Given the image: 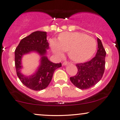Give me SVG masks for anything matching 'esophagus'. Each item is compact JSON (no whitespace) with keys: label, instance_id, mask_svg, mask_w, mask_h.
Segmentation results:
<instances>
[{"label":"esophagus","instance_id":"obj_1","mask_svg":"<svg viewBox=\"0 0 120 120\" xmlns=\"http://www.w3.org/2000/svg\"><path fill=\"white\" fill-rule=\"evenodd\" d=\"M69 61H65L64 63H63V65H67V64H69Z\"/></svg>","mask_w":120,"mask_h":120}]
</instances>
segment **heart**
Wrapping results in <instances>:
<instances>
[{"label": "heart", "instance_id": "obj_1", "mask_svg": "<svg viewBox=\"0 0 120 120\" xmlns=\"http://www.w3.org/2000/svg\"><path fill=\"white\" fill-rule=\"evenodd\" d=\"M50 45L55 54L61 56L68 51L73 61L83 62L92 57L96 50V41L93 37L79 32H64L60 34L58 41L51 40Z\"/></svg>", "mask_w": 120, "mask_h": 120}]
</instances>
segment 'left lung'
<instances>
[{"label": "left lung", "instance_id": "1", "mask_svg": "<svg viewBox=\"0 0 120 120\" xmlns=\"http://www.w3.org/2000/svg\"><path fill=\"white\" fill-rule=\"evenodd\" d=\"M98 49L96 56L88 61L76 64L78 71L70 78L71 83L80 89H86L96 84L103 76L105 69L106 52L99 38L97 39Z\"/></svg>", "mask_w": 120, "mask_h": 120}]
</instances>
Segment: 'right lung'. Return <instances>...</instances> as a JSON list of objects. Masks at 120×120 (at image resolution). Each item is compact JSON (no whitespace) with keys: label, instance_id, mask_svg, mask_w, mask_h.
<instances>
[{"label":"right lung","instance_id":"obj_1","mask_svg":"<svg viewBox=\"0 0 120 120\" xmlns=\"http://www.w3.org/2000/svg\"><path fill=\"white\" fill-rule=\"evenodd\" d=\"M46 37V32H34L21 40L14 52L17 76L23 84L32 90H41L46 88L51 82L55 70L61 66V63H52L45 56L46 50L49 48ZM31 51H36L42 56L41 65L35 74L26 77L20 72L21 58L24 54Z\"/></svg>","mask_w":120,"mask_h":120}]
</instances>
